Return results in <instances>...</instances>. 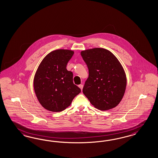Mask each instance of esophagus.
<instances>
[{"label": "esophagus", "instance_id": "34e87169", "mask_svg": "<svg viewBox=\"0 0 158 158\" xmlns=\"http://www.w3.org/2000/svg\"><path fill=\"white\" fill-rule=\"evenodd\" d=\"M78 86H79V88L81 89V90H82V88H83V85L81 84V85H79Z\"/></svg>", "mask_w": 158, "mask_h": 158}]
</instances>
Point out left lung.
I'll use <instances>...</instances> for the list:
<instances>
[{
	"label": "left lung",
	"mask_w": 158,
	"mask_h": 158,
	"mask_svg": "<svg viewBox=\"0 0 158 158\" xmlns=\"http://www.w3.org/2000/svg\"><path fill=\"white\" fill-rule=\"evenodd\" d=\"M81 55L89 70L83 94L98 110L115 107L126 89V74L121 64L111 52L104 48L82 51Z\"/></svg>",
	"instance_id": "obj_1"
}]
</instances>
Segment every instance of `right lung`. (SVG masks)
I'll list each match as a JSON object with an SVG mask.
<instances>
[{
    "instance_id": "right-lung-1",
    "label": "right lung",
    "mask_w": 158,
    "mask_h": 158,
    "mask_svg": "<svg viewBox=\"0 0 158 158\" xmlns=\"http://www.w3.org/2000/svg\"><path fill=\"white\" fill-rule=\"evenodd\" d=\"M73 54L72 50H55L45 56L37 68L34 90L39 103L48 111H63L81 92L73 83V73L66 69Z\"/></svg>"
}]
</instances>
